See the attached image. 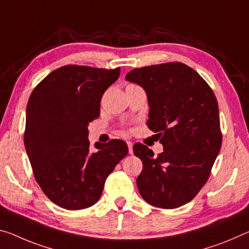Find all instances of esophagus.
<instances>
[{"mask_svg":"<svg viewBox=\"0 0 249 249\" xmlns=\"http://www.w3.org/2000/svg\"><path fill=\"white\" fill-rule=\"evenodd\" d=\"M127 146H128V153L133 154V143L132 142H127Z\"/></svg>","mask_w":249,"mask_h":249,"instance_id":"obj_1","label":"esophagus"}]
</instances>
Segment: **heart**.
Returning a JSON list of instances; mask_svg holds the SVG:
<instances>
[{"instance_id":"heart-1","label":"heart","mask_w":249,"mask_h":249,"mask_svg":"<svg viewBox=\"0 0 249 249\" xmlns=\"http://www.w3.org/2000/svg\"><path fill=\"white\" fill-rule=\"evenodd\" d=\"M128 86H133V84H129V85H128Z\"/></svg>"}]
</instances>
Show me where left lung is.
I'll return each instance as SVG.
<instances>
[{
	"label": "left lung",
	"mask_w": 249,
	"mask_h": 249,
	"mask_svg": "<svg viewBox=\"0 0 249 249\" xmlns=\"http://www.w3.org/2000/svg\"><path fill=\"white\" fill-rule=\"evenodd\" d=\"M125 78L145 89L147 126L164 146L154 156L147 146L134 145L143 163L136 179L140 194L156 207L183 206L207 181L222 146L215 94L195 70L180 62L134 69Z\"/></svg>",
	"instance_id": "left-lung-1"
}]
</instances>
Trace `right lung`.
<instances>
[{
	"label": "right lung",
	"instance_id": "add662e5",
	"mask_svg": "<svg viewBox=\"0 0 249 249\" xmlns=\"http://www.w3.org/2000/svg\"><path fill=\"white\" fill-rule=\"evenodd\" d=\"M121 68L65 65L38 83L26 107L24 145L35 180L54 204L70 211L95 204L105 180L127 155L124 141L89 149L88 125Z\"/></svg>",
	"mask_w": 249,
	"mask_h": 249
}]
</instances>
